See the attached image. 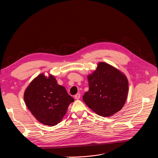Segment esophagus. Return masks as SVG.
I'll return each mask as SVG.
<instances>
[{"instance_id": "34e87169", "label": "esophagus", "mask_w": 158, "mask_h": 158, "mask_svg": "<svg viewBox=\"0 0 158 158\" xmlns=\"http://www.w3.org/2000/svg\"><path fill=\"white\" fill-rule=\"evenodd\" d=\"M80 97H81V94H80L79 93H77V94H76L74 96V98H75L76 99H80Z\"/></svg>"}]
</instances>
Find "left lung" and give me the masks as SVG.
Instances as JSON below:
<instances>
[{
    "instance_id": "left-lung-1",
    "label": "left lung",
    "mask_w": 158,
    "mask_h": 158,
    "mask_svg": "<svg viewBox=\"0 0 158 158\" xmlns=\"http://www.w3.org/2000/svg\"><path fill=\"white\" fill-rule=\"evenodd\" d=\"M87 79L89 89L83 96V101L97 114L109 117L123 108L129 89L127 79L123 73L101 62Z\"/></svg>"
}]
</instances>
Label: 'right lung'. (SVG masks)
<instances>
[{
  "instance_id": "right-lung-1",
  "label": "right lung",
  "mask_w": 158,
  "mask_h": 158,
  "mask_svg": "<svg viewBox=\"0 0 158 158\" xmlns=\"http://www.w3.org/2000/svg\"><path fill=\"white\" fill-rule=\"evenodd\" d=\"M26 104L32 114L40 123L57 125L65 114L74 99L64 86L57 84L55 77L39 74L30 83L24 94Z\"/></svg>"
}]
</instances>
